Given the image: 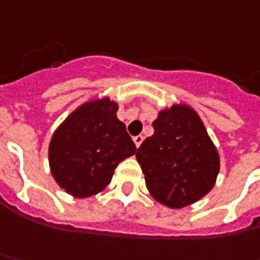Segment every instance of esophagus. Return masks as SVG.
Segmentation results:
<instances>
[{"label": "esophagus", "mask_w": 260, "mask_h": 260, "mask_svg": "<svg viewBox=\"0 0 260 260\" xmlns=\"http://www.w3.org/2000/svg\"><path fill=\"white\" fill-rule=\"evenodd\" d=\"M142 141H144V137H142V135H137V137H134V142H135V145H137V148L141 147Z\"/></svg>", "instance_id": "1"}]
</instances>
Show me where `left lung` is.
<instances>
[{"instance_id":"1","label":"left lung","mask_w":260,"mask_h":260,"mask_svg":"<svg viewBox=\"0 0 260 260\" xmlns=\"http://www.w3.org/2000/svg\"><path fill=\"white\" fill-rule=\"evenodd\" d=\"M154 135L137 151L151 196L171 209L200 200L213 188L220 159L199 115L188 106L158 113Z\"/></svg>"}]
</instances>
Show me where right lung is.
Wrapping results in <instances>:
<instances>
[{
	"mask_svg": "<svg viewBox=\"0 0 260 260\" xmlns=\"http://www.w3.org/2000/svg\"><path fill=\"white\" fill-rule=\"evenodd\" d=\"M116 111L118 105L108 98L87 102L53 134L50 170L69 194L83 199L101 192L111 183L118 164L137 152Z\"/></svg>",
	"mask_w": 260,
	"mask_h": 260,
	"instance_id": "1",
	"label": "right lung"
}]
</instances>
